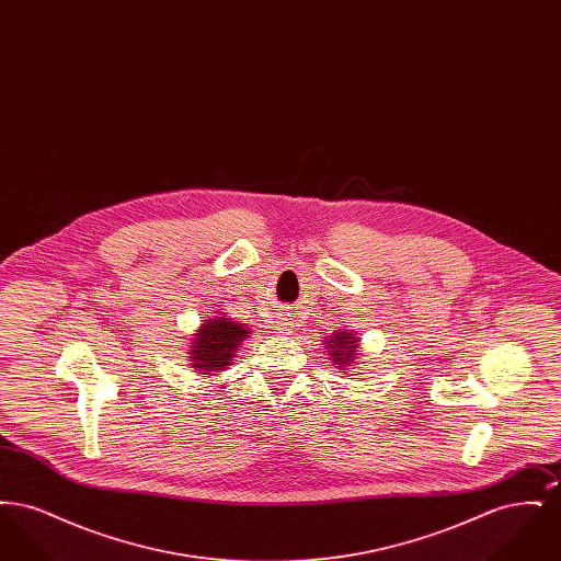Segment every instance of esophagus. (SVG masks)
Here are the masks:
<instances>
[{"label":"esophagus","instance_id":"34e87169","mask_svg":"<svg viewBox=\"0 0 561 561\" xmlns=\"http://www.w3.org/2000/svg\"><path fill=\"white\" fill-rule=\"evenodd\" d=\"M275 330H277V334L286 336V334L293 332V321L288 318H279V321H275Z\"/></svg>","mask_w":561,"mask_h":561}]
</instances>
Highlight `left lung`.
Returning a JSON list of instances; mask_svg holds the SVG:
<instances>
[{
    "label": "left lung",
    "mask_w": 561,
    "mask_h": 561,
    "mask_svg": "<svg viewBox=\"0 0 561 561\" xmlns=\"http://www.w3.org/2000/svg\"><path fill=\"white\" fill-rule=\"evenodd\" d=\"M323 348L328 351L334 368L347 370L348 366L357 359L362 345H359V336L353 330H336L325 339Z\"/></svg>",
    "instance_id": "8db88e82"
}]
</instances>
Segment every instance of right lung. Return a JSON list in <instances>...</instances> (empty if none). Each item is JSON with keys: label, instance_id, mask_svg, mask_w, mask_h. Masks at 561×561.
I'll return each mask as SVG.
<instances>
[{"label": "right lung", "instance_id": "right-lung-1", "mask_svg": "<svg viewBox=\"0 0 561 561\" xmlns=\"http://www.w3.org/2000/svg\"><path fill=\"white\" fill-rule=\"evenodd\" d=\"M250 336V328L245 323L231 320L222 311L214 318L204 320L195 330L188 343V362L195 373L216 376L233 364L236 351Z\"/></svg>", "mask_w": 561, "mask_h": 561}]
</instances>
